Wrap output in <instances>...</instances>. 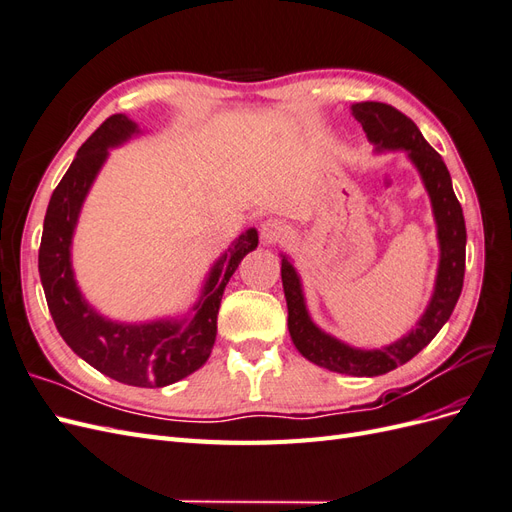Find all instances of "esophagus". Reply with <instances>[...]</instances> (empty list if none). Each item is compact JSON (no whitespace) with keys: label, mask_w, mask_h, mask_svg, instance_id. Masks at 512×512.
Instances as JSON below:
<instances>
[{"label":"esophagus","mask_w":512,"mask_h":512,"mask_svg":"<svg viewBox=\"0 0 512 512\" xmlns=\"http://www.w3.org/2000/svg\"><path fill=\"white\" fill-rule=\"evenodd\" d=\"M286 235H288V228L280 220H267V222H262V226H260L262 243H275V241L284 239Z\"/></svg>","instance_id":"esophagus-1"}]
</instances>
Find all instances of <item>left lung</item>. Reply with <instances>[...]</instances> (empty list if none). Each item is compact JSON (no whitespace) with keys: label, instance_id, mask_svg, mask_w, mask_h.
Returning a JSON list of instances; mask_svg holds the SVG:
<instances>
[{"label":"left lung","instance_id":"left-lung-1","mask_svg":"<svg viewBox=\"0 0 512 512\" xmlns=\"http://www.w3.org/2000/svg\"><path fill=\"white\" fill-rule=\"evenodd\" d=\"M352 115L356 121H361L369 143L376 145V151L406 149L408 158L421 173L431 198L440 241V265L431 301L408 335L391 346L361 350L339 342L312 322L305 307L301 280L286 256L282 258V284L288 303V331L292 344L307 361L337 371V374L382 376L386 371L408 363L451 318L463 288V273H466V222H463V211L442 156L425 141L410 117L382 102L352 104Z\"/></svg>","mask_w":512,"mask_h":512}]
</instances>
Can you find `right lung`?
I'll return each instance as SVG.
<instances>
[{"label":"right lung","instance_id":"right-lung-1","mask_svg":"<svg viewBox=\"0 0 512 512\" xmlns=\"http://www.w3.org/2000/svg\"><path fill=\"white\" fill-rule=\"evenodd\" d=\"M138 126L126 115H111L76 151L44 215L38 271L46 303L64 342L104 376L130 386H168L203 367L218 333L224 288L245 254L256 250V228L228 247L211 267L203 294L183 320L123 324L102 318L74 282L70 245L83 200L106 162L108 147L126 143Z\"/></svg>","mask_w":512,"mask_h":512}]
</instances>
